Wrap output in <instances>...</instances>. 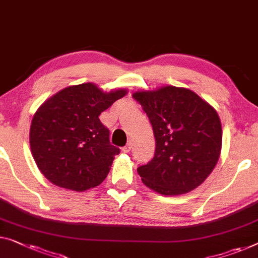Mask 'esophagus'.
I'll return each mask as SVG.
<instances>
[{"label": "esophagus", "instance_id": "34e87169", "mask_svg": "<svg viewBox=\"0 0 258 258\" xmlns=\"http://www.w3.org/2000/svg\"><path fill=\"white\" fill-rule=\"evenodd\" d=\"M131 148H132V146H131V144L126 145L125 147H122V152H124V153H128V152L131 151Z\"/></svg>", "mask_w": 258, "mask_h": 258}]
</instances>
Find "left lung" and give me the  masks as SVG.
<instances>
[{"mask_svg":"<svg viewBox=\"0 0 258 258\" xmlns=\"http://www.w3.org/2000/svg\"><path fill=\"white\" fill-rule=\"evenodd\" d=\"M155 137V154L138 168L149 189L164 196L186 194L201 185L217 164L222 130L219 116L209 103L185 88L162 87L137 91Z\"/></svg>","mask_w":258,"mask_h":258,"instance_id":"8db88e82","label":"left lung"}]
</instances>
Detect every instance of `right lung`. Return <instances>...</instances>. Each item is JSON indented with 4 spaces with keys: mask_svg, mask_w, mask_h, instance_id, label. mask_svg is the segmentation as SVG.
Instances as JSON below:
<instances>
[{
    "mask_svg": "<svg viewBox=\"0 0 258 258\" xmlns=\"http://www.w3.org/2000/svg\"><path fill=\"white\" fill-rule=\"evenodd\" d=\"M127 90L103 92L94 83L71 86L45 101L30 128L37 167L56 186L86 191L101 184L120 149L98 116Z\"/></svg>",
    "mask_w": 258,
    "mask_h": 258,
    "instance_id": "add662e5",
    "label": "right lung"
}]
</instances>
